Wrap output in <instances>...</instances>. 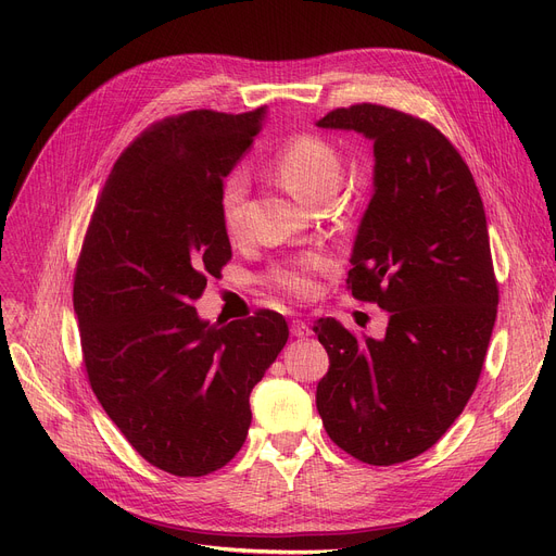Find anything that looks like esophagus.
Segmentation results:
<instances>
[{
	"instance_id": "esophagus-1",
	"label": "esophagus",
	"mask_w": 556,
	"mask_h": 556,
	"mask_svg": "<svg viewBox=\"0 0 556 556\" xmlns=\"http://www.w3.org/2000/svg\"><path fill=\"white\" fill-rule=\"evenodd\" d=\"M313 331H311V327L304 323V319H293V323H290V336H295V338H306V336H311Z\"/></svg>"
}]
</instances>
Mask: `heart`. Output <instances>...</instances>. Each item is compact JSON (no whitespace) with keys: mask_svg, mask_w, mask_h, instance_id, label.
<instances>
[{"mask_svg":"<svg viewBox=\"0 0 556 556\" xmlns=\"http://www.w3.org/2000/svg\"><path fill=\"white\" fill-rule=\"evenodd\" d=\"M342 155L336 143L319 135H295L288 139L273 157V173L277 180L306 204L329 200L342 180ZM245 175L229 170L218 191L220 223L229 239H241L245 229ZM333 256L327 252H304L270 268L268 281L283 293L306 300L317 293L315 275L329 273Z\"/></svg>","mask_w":556,"mask_h":556,"instance_id":"heart-1","label":"heart"}]
</instances>
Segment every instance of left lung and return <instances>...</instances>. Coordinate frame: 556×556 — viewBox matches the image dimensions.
<instances>
[{
	"label": "left lung",
	"mask_w": 556,
	"mask_h": 556,
	"mask_svg": "<svg viewBox=\"0 0 556 556\" xmlns=\"http://www.w3.org/2000/svg\"><path fill=\"white\" fill-rule=\"evenodd\" d=\"M317 126L374 141V193L346 288L390 323L374 340L317 319L331 365L315 403L333 444L390 466L437 444L478 386L498 313L486 216L469 166L426 119L356 103Z\"/></svg>",
	"instance_id": "left-lung-1"
}]
</instances>
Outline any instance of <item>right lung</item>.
Wrapping results in <instances>:
<instances>
[{"mask_svg": "<svg viewBox=\"0 0 556 556\" xmlns=\"http://www.w3.org/2000/svg\"><path fill=\"white\" fill-rule=\"evenodd\" d=\"M263 114L191 110L151 124L114 162L76 261L87 381L130 446L178 478L241 451L250 392L288 340L275 311L220 327L193 306L231 258L218 191Z\"/></svg>", "mask_w": 556, "mask_h": 556, "instance_id": "right-lung-1", "label": "right lung"}]
</instances>
